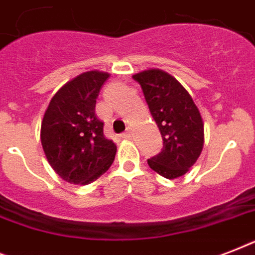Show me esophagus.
I'll use <instances>...</instances> for the list:
<instances>
[{
	"instance_id": "obj_1",
	"label": "esophagus",
	"mask_w": 255,
	"mask_h": 255,
	"mask_svg": "<svg viewBox=\"0 0 255 255\" xmlns=\"http://www.w3.org/2000/svg\"><path fill=\"white\" fill-rule=\"evenodd\" d=\"M122 137H124V139H132V129H131V128H128L127 131L124 132V133H122Z\"/></svg>"
}]
</instances>
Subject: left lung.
Segmentation results:
<instances>
[{
	"instance_id": "left-lung-1",
	"label": "left lung",
	"mask_w": 255,
	"mask_h": 255,
	"mask_svg": "<svg viewBox=\"0 0 255 255\" xmlns=\"http://www.w3.org/2000/svg\"><path fill=\"white\" fill-rule=\"evenodd\" d=\"M132 78L141 86L152 118L163 137V151L148 160V165L169 180L181 177L201 155V114L189 92L163 70H144Z\"/></svg>"
}]
</instances>
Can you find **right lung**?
Returning <instances> with one entry per match:
<instances>
[{
    "label": "right lung",
    "mask_w": 255,
    "mask_h": 255,
    "mask_svg": "<svg viewBox=\"0 0 255 255\" xmlns=\"http://www.w3.org/2000/svg\"><path fill=\"white\" fill-rule=\"evenodd\" d=\"M104 71H86L62 86L51 98L41 124V143L55 173L70 184L87 185L114 163L116 144L103 133L95 114Z\"/></svg>",
    "instance_id": "1"
}]
</instances>
